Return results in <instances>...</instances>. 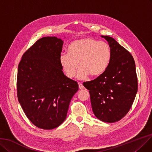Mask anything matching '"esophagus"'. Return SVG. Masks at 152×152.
Returning <instances> with one entry per match:
<instances>
[{
  "instance_id": "1",
  "label": "esophagus",
  "mask_w": 152,
  "mask_h": 152,
  "mask_svg": "<svg viewBox=\"0 0 152 152\" xmlns=\"http://www.w3.org/2000/svg\"><path fill=\"white\" fill-rule=\"evenodd\" d=\"M78 87H79V88L80 90H83L84 89V87L83 86V84L82 83H78Z\"/></svg>"
}]
</instances>
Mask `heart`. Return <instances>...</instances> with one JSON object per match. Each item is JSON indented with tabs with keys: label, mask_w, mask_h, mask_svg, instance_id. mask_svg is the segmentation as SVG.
<instances>
[{
	"label": "heart",
	"mask_w": 152,
	"mask_h": 152,
	"mask_svg": "<svg viewBox=\"0 0 152 152\" xmlns=\"http://www.w3.org/2000/svg\"><path fill=\"white\" fill-rule=\"evenodd\" d=\"M111 57V48L108 43L86 37L72 42L68 47V53L60 56V62L69 78L75 75L79 64L77 78L83 80L89 75L97 77L104 74Z\"/></svg>",
	"instance_id": "1"
}]
</instances>
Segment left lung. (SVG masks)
Instances as JSON below:
<instances>
[{
	"label": "left lung",
	"mask_w": 152,
	"mask_h": 152,
	"mask_svg": "<svg viewBox=\"0 0 152 152\" xmlns=\"http://www.w3.org/2000/svg\"><path fill=\"white\" fill-rule=\"evenodd\" d=\"M102 37L110 46V62L104 74L83 83V86L89 90L96 117L103 122L113 123L129 112L138 90V79L132 54L112 37Z\"/></svg>",
	"instance_id": "8db88e82"
}]
</instances>
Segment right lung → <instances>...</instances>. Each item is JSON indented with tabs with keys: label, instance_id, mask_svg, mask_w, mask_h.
<instances>
[{
	"label": "right lung",
	"instance_id": "obj_1",
	"mask_svg": "<svg viewBox=\"0 0 152 152\" xmlns=\"http://www.w3.org/2000/svg\"><path fill=\"white\" fill-rule=\"evenodd\" d=\"M63 43L56 37L39 39L23 54L18 66V100L28 120L42 129H53L64 122L78 90L77 82L62 70Z\"/></svg>",
	"mask_w": 152,
	"mask_h": 152
}]
</instances>
